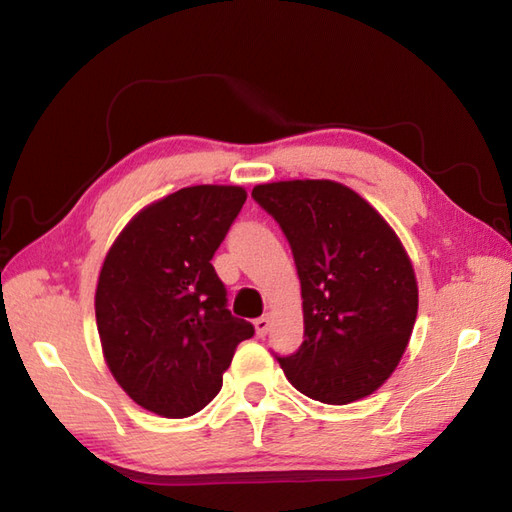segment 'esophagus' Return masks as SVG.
<instances>
[{
	"label": "esophagus",
	"mask_w": 512,
	"mask_h": 512,
	"mask_svg": "<svg viewBox=\"0 0 512 512\" xmlns=\"http://www.w3.org/2000/svg\"><path fill=\"white\" fill-rule=\"evenodd\" d=\"M270 325H272V320H270V316H261V318H257L255 320V329H257V336L259 338H264L268 331H270Z\"/></svg>",
	"instance_id": "34e87169"
}]
</instances>
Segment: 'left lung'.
<instances>
[{
	"label": "left lung",
	"instance_id": "left-lung-1",
	"mask_svg": "<svg viewBox=\"0 0 512 512\" xmlns=\"http://www.w3.org/2000/svg\"><path fill=\"white\" fill-rule=\"evenodd\" d=\"M253 198L288 237L301 281L305 340L277 358L285 377L331 406L373 395L406 353L419 310L397 233L360 194L327 178L255 185Z\"/></svg>",
	"mask_w": 512,
	"mask_h": 512
}]
</instances>
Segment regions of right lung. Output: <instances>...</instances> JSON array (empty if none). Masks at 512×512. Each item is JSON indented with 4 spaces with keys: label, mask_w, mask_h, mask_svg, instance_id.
<instances>
[{
    "label": "right lung",
    "mask_w": 512,
    "mask_h": 512,
    "mask_svg": "<svg viewBox=\"0 0 512 512\" xmlns=\"http://www.w3.org/2000/svg\"><path fill=\"white\" fill-rule=\"evenodd\" d=\"M246 189L194 185L141 209L104 257L95 320L106 366L137 406L185 419L218 395L255 327L227 310L211 266Z\"/></svg>",
    "instance_id": "add662e5"
}]
</instances>
